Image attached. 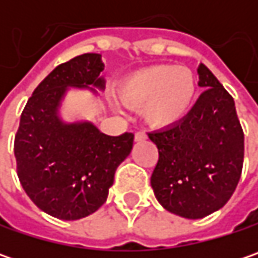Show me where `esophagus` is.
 Wrapping results in <instances>:
<instances>
[{
	"instance_id": "1",
	"label": "esophagus",
	"mask_w": 258,
	"mask_h": 258,
	"mask_svg": "<svg viewBox=\"0 0 258 258\" xmlns=\"http://www.w3.org/2000/svg\"><path fill=\"white\" fill-rule=\"evenodd\" d=\"M146 138H148V135L145 134L144 131H139V132L135 134V141H138V142H139V141H145Z\"/></svg>"
}]
</instances>
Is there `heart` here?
I'll return each instance as SVG.
<instances>
[{"label":"heart","mask_w":258,"mask_h":258,"mask_svg":"<svg viewBox=\"0 0 258 258\" xmlns=\"http://www.w3.org/2000/svg\"><path fill=\"white\" fill-rule=\"evenodd\" d=\"M197 93V80L186 67L151 66L131 75L119 87L126 106L144 107L145 120L154 127H168L188 113Z\"/></svg>","instance_id":"heart-1"}]
</instances>
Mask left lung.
<instances>
[{"label":"left lung","mask_w":258,"mask_h":258,"mask_svg":"<svg viewBox=\"0 0 258 258\" xmlns=\"http://www.w3.org/2000/svg\"><path fill=\"white\" fill-rule=\"evenodd\" d=\"M204 93L179 122L149 132L158 148L151 185L166 211L203 218L224 207L243 171L244 132L231 94L205 64L198 67Z\"/></svg>","instance_id":"left-lung-1"}]
</instances>
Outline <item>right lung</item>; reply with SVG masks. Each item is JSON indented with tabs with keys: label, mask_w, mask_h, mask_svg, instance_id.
I'll use <instances>...</instances> for the list:
<instances>
[{
	"label": "right lung",
	"mask_w": 258,
	"mask_h": 258,
	"mask_svg": "<svg viewBox=\"0 0 258 258\" xmlns=\"http://www.w3.org/2000/svg\"><path fill=\"white\" fill-rule=\"evenodd\" d=\"M102 70L96 53L57 66L28 99L15 134L17 175L25 194L60 220H80L103 205L116 168L134 145L131 132L109 136L92 123L64 124L57 116L67 86L103 89Z\"/></svg>",
	"instance_id": "1"
}]
</instances>
